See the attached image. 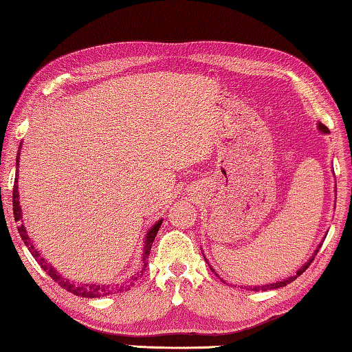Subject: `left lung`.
Returning a JSON list of instances; mask_svg holds the SVG:
<instances>
[{"mask_svg": "<svg viewBox=\"0 0 352 352\" xmlns=\"http://www.w3.org/2000/svg\"><path fill=\"white\" fill-rule=\"evenodd\" d=\"M318 129L321 131V133H324V134H327V133H329V128H327V126H324L322 123H318ZM319 248H321V245H319ZM318 251H319V250L314 251V254L311 256L310 259H308V262H305V265H302L300 269H298V270L296 272V275H292V276H289V278H286V280H283V281L270 283V285H265V286H250V289H251V291H267V289H278V287H283V286L289 285V283H292L294 280H296L297 276H300V275L303 274V272H305V270L308 269V265L311 264L313 259H314V256L318 254ZM210 270H213L212 267H210ZM213 272H214V270H213Z\"/></svg>", "mask_w": 352, "mask_h": 352, "instance_id": "1", "label": "left lung"}]
</instances>
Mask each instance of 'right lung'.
Returning <instances> with one entry per match:
<instances>
[{"label": "right lung", "mask_w": 352, "mask_h": 352, "mask_svg": "<svg viewBox=\"0 0 352 352\" xmlns=\"http://www.w3.org/2000/svg\"><path fill=\"white\" fill-rule=\"evenodd\" d=\"M19 148H20V146H19ZM19 156H20V153L17 155V164H19ZM12 206H14V218H15V221L19 223V234H20V237H22V240L25 242L26 248L30 250V253L33 254V258L38 261V264L42 267V269L47 272V275H49L55 283H58V285L63 287V289H66V291H69L72 294H76V296H78V297H87V298L104 297V296H109V294L113 292V287L104 286V285H76V283H72L69 280H66L65 276H61L58 272H56L54 267L49 264V262H47L44 258H42L39 251L34 248L33 243H31V240L28 237V234H26V229H25L23 223H22V208H20V202H19V183H17V178H15V182H14ZM161 223H162V219H160L158 223H155L153 228H151L148 232H146V237H145V242H144V253H142V267H140V270L138 272V274H134V276H131L129 280L126 281L123 286L118 287L120 292H122L123 289H129V286H133L134 281H138V278L142 276V274H144L145 269H146V264H148V256H150L151 243H153L156 234H158V230L161 228ZM115 292H117V291H115Z\"/></svg>", "instance_id": "1"}]
</instances>
